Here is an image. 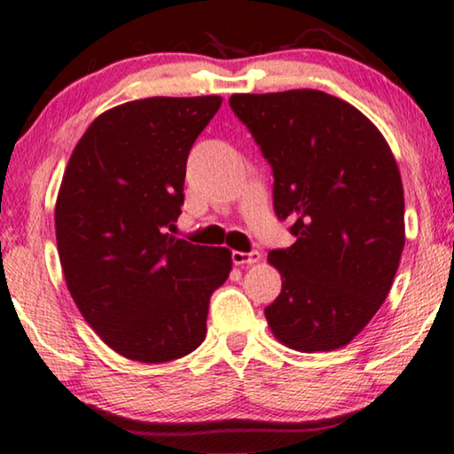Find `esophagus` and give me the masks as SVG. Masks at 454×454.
<instances>
[{"label": "esophagus", "mask_w": 454, "mask_h": 454, "mask_svg": "<svg viewBox=\"0 0 454 454\" xmlns=\"http://www.w3.org/2000/svg\"><path fill=\"white\" fill-rule=\"evenodd\" d=\"M235 266H252L255 262H260V252H233L231 254Z\"/></svg>", "instance_id": "1"}]
</instances>
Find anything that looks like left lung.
I'll return each instance as SVG.
<instances>
[{
	"mask_svg": "<svg viewBox=\"0 0 454 454\" xmlns=\"http://www.w3.org/2000/svg\"><path fill=\"white\" fill-rule=\"evenodd\" d=\"M229 104L272 166L274 211L297 238L268 254L282 276L264 309L274 338L299 352L350 344L385 303L405 246L395 157L369 118L325 91Z\"/></svg>",
	"mask_w": 454,
	"mask_h": 454,
	"instance_id": "left-lung-1",
	"label": "left lung"
}]
</instances>
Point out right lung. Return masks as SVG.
Segmentation results:
<instances>
[{
    "label": "right lung",
    "mask_w": 454,
    "mask_h": 454,
    "mask_svg": "<svg viewBox=\"0 0 454 454\" xmlns=\"http://www.w3.org/2000/svg\"><path fill=\"white\" fill-rule=\"evenodd\" d=\"M221 96L145 98L90 124L55 207L59 260L83 319L137 363L160 364L207 336L211 294L231 272L227 247L168 233L184 205L186 160Z\"/></svg>",
    "instance_id": "obj_1"
}]
</instances>
